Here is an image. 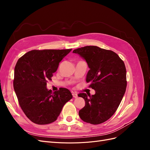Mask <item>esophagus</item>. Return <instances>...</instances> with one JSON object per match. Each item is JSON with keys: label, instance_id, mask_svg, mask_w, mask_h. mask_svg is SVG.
I'll return each instance as SVG.
<instances>
[{"label": "esophagus", "instance_id": "1", "mask_svg": "<svg viewBox=\"0 0 150 150\" xmlns=\"http://www.w3.org/2000/svg\"><path fill=\"white\" fill-rule=\"evenodd\" d=\"M72 96H73V98H78V94H77V93H72Z\"/></svg>", "mask_w": 150, "mask_h": 150}]
</instances>
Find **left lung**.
I'll return each mask as SVG.
<instances>
[{
    "label": "left lung",
    "mask_w": 150,
    "mask_h": 150,
    "mask_svg": "<svg viewBox=\"0 0 150 150\" xmlns=\"http://www.w3.org/2000/svg\"><path fill=\"white\" fill-rule=\"evenodd\" d=\"M73 52L87 62L90 69L86 82L96 91L92 96L84 93L78 94L85 101L84 107L79 111V117L88 123H103L115 114L125 93V63L115 52L98 46H85L74 49Z\"/></svg>",
    "instance_id": "1"
}]
</instances>
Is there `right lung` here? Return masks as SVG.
I'll return each instance as SVG.
<instances>
[{
    "instance_id": "1",
    "label": "right lung",
    "mask_w": 150,
    "mask_h": 150,
    "mask_svg": "<svg viewBox=\"0 0 150 150\" xmlns=\"http://www.w3.org/2000/svg\"><path fill=\"white\" fill-rule=\"evenodd\" d=\"M72 49L33 50L17 61L14 69L13 89L26 116L38 125L55 121L64 104L72 98L64 88L52 93L46 85L62 61Z\"/></svg>"
}]
</instances>
